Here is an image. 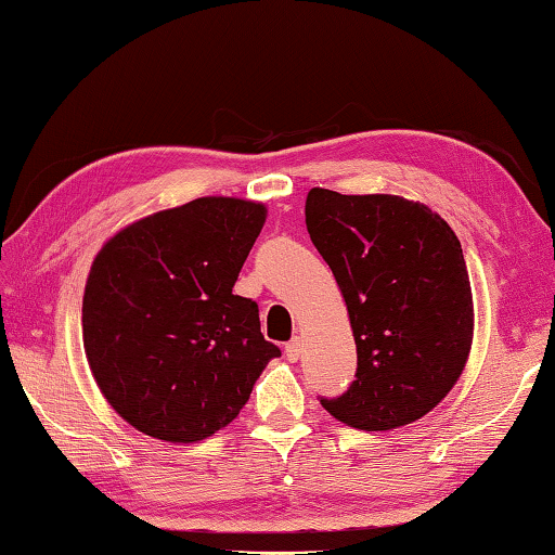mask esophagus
Instances as JSON below:
<instances>
[{"label":"esophagus","mask_w":555,"mask_h":555,"mask_svg":"<svg viewBox=\"0 0 555 555\" xmlns=\"http://www.w3.org/2000/svg\"><path fill=\"white\" fill-rule=\"evenodd\" d=\"M284 354H286V359H288V361H298V357H300V341H298V339H291V341H286Z\"/></svg>","instance_id":"1"}]
</instances>
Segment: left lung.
Wrapping results in <instances>:
<instances>
[{
    "instance_id": "1",
    "label": "left lung",
    "mask_w": 555,
    "mask_h": 555,
    "mask_svg": "<svg viewBox=\"0 0 555 555\" xmlns=\"http://www.w3.org/2000/svg\"><path fill=\"white\" fill-rule=\"evenodd\" d=\"M306 225L335 274L357 341V374L320 398L349 427L386 431L437 408L473 339V298L459 237L415 201L310 189Z\"/></svg>"
}]
</instances>
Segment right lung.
Returning a JSON list of instances; mask_svg holds the SVG:
<instances>
[{
	"mask_svg": "<svg viewBox=\"0 0 555 555\" xmlns=\"http://www.w3.org/2000/svg\"><path fill=\"white\" fill-rule=\"evenodd\" d=\"M267 210L208 196L147 216L99 251L82 304L89 369L128 425L201 441L233 422L269 359L259 308L233 294Z\"/></svg>",
	"mask_w": 555,
	"mask_h": 555,
	"instance_id": "obj_1",
	"label": "right lung"
}]
</instances>
